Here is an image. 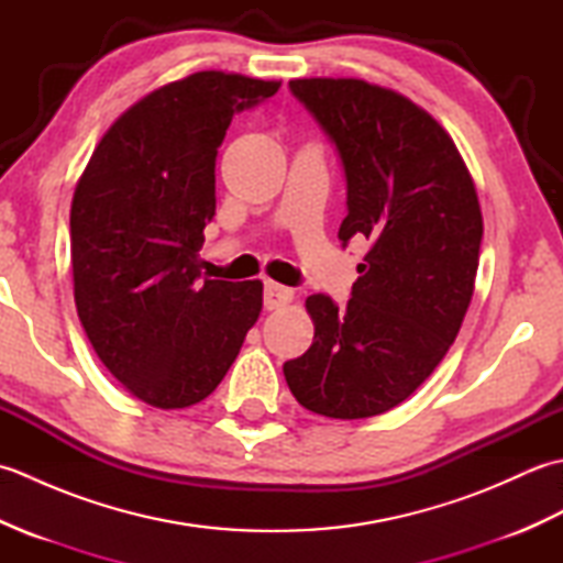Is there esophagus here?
Wrapping results in <instances>:
<instances>
[{"mask_svg":"<svg viewBox=\"0 0 563 563\" xmlns=\"http://www.w3.org/2000/svg\"><path fill=\"white\" fill-rule=\"evenodd\" d=\"M292 297H295V292L290 288H285V285L268 280L266 292H263V305H266V309H280L285 305H290Z\"/></svg>","mask_w":563,"mask_h":563,"instance_id":"34e87169","label":"esophagus"}]
</instances>
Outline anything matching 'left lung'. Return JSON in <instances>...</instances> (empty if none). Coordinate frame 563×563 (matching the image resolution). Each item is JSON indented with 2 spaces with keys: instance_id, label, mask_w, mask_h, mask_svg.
Here are the masks:
<instances>
[{
  "instance_id": "obj_1",
  "label": "left lung",
  "mask_w": 563,
  "mask_h": 563,
  "mask_svg": "<svg viewBox=\"0 0 563 563\" xmlns=\"http://www.w3.org/2000/svg\"><path fill=\"white\" fill-rule=\"evenodd\" d=\"M290 91L336 145L349 214L365 236L345 312L307 297L314 341L283 365L305 409L369 418L406 401L445 357L474 295L484 220L448 130L404 93L353 77L292 79Z\"/></svg>"
}]
</instances>
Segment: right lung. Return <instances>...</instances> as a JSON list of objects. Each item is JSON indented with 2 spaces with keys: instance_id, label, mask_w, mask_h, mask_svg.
Listing matches in <instances>:
<instances>
[{
  "instance_id": "add662e5",
  "label": "right lung",
  "mask_w": 563,
  "mask_h": 563,
  "mask_svg": "<svg viewBox=\"0 0 563 563\" xmlns=\"http://www.w3.org/2000/svg\"><path fill=\"white\" fill-rule=\"evenodd\" d=\"M278 89L220 69L164 84L115 118L77 181L79 321L109 373L154 409L210 397L263 309L261 280H200L198 251L227 128Z\"/></svg>"
}]
</instances>
